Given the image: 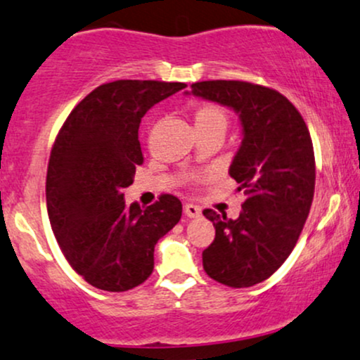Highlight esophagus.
<instances>
[{
    "label": "esophagus",
    "mask_w": 360,
    "mask_h": 360,
    "mask_svg": "<svg viewBox=\"0 0 360 360\" xmlns=\"http://www.w3.org/2000/svg\"><path fill=\"white\" fill-rule=\"evenodd\" d=\"M185 210V215L190 219H195V217H200L202 215V209L198 205H193V204H187L184 207Z\"/></svg>",
    "instance_id": "34e87169"
}]
</instances>
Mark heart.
I'll list each match as a JSON object with an SVG mask.
<instances>
[{
	"mask_svg": "<svg viewBox=\"0 0 360 360\" xmlns=\"http://www.w3.org/2000/svg\"><path fill=\"white\" fill-rule=\"evenodd\" d=\"M227 116L217 104H202L195 111V128H222L226 129Z\"/></svg>",
	"mask_w": 360,
	"mask_h": 360,
	"instance_id": "1",
	"label": "heart"
}]
</instances>
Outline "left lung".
I'll use <instances>...</instances> for the list:
<instances>
[{"mask_svg":"<svg viewBox=\"0 0 360 360\" xmlns=\"http://www.w3.org/2000/svg\"><path fill=\"white\" fill-rule=\"evenodd\" d=\"M192 94L229 108L240 122L229 175L246 193L238 219L214 210L215 239L202 252L205 273L232 288L268 280L291 255L310 212L315 156L302 114L273 89L240 80H204Z\"/></svg>","mask_w":360,"mask_h":360,"instance_id":"8db88e82","label":"left lung"}]
</instances>
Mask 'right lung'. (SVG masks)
I'll list each match as a JSON object with an SVG mask.
<instances>
[{
	"instance_id": "add662e5",
	"label": "right lung",
	"mask_w": 360,
	"mask_h": 360,
	"mask_svg": "<svg viewBox=\"0 0 360 360\" xmlns=\"http://www.w3.org/2000/svg\"><path fill=\"white\" fill-rule=\"evenodd\" d=\"M187 86L116 80L84 97L58 133L46 172V210L63 256L89 285L126 291L148 280L155 246L176 226L181 202L126 205L124 188L143 163L141 117Z\"/></svg>"
}]
</instances>
